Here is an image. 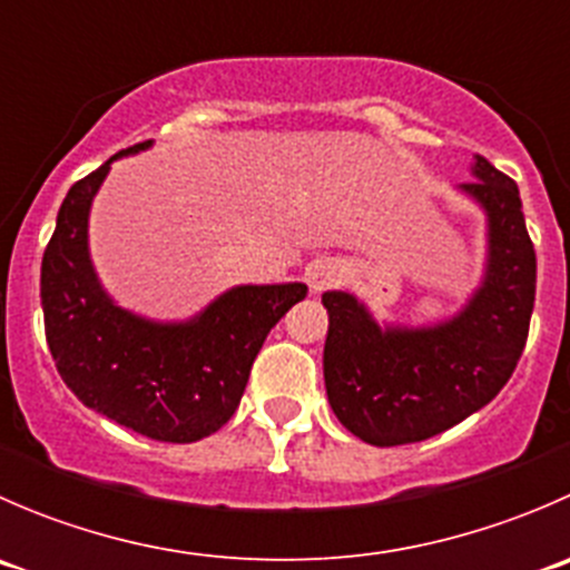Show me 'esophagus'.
<instances>
[{"mask_svg":"<svg viewBox=\"0 0 570 570\" xmlns=\"http://www.w3.org/2000/svg\"><path fill=\"white\" fill-rule=\"evenodd\" d=\"M333 281H338V267H336V264L320 262V264H314L312 269H308V286H312L314 292L327 289V286H331Z\"/></svg>","mask_w":570,"mask_h":570,"instance_id":"esophagus-1","label":"esophagus"}]
</instances>
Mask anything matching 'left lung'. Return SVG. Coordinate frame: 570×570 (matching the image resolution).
I'll use <instances>...</instances> for the list:
<instances>
[{
    "instance_id": "left-lung-1",
    "label": "left lung",
    "mask_w": 570,
    "mask_h": 570,
    "mask_svg": "<svg viewBox=\"0 0 570 570\" xmlns=\"http://www.w3.org/2000/svg\"><path fill=\"white\" fill-rule=\"evenodd\" d=\"M461 189L488 212L491 258L455 320L381 331L347 292H325V389L338 422L372 446L433 439L502 392L524 353L534 306V248L519 187L476 157Z\"/></svg>"
}]
</instances>
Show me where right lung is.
I'll return each mask as SVG.
<instances>
[{
	"mask_svg": "<svg viewBox=\"0 0 570 570\" xmlns=\"http://www.w3.org/2000/svg\"><path fill=\"white\" fill-rule=\"evenodd\" d=\"M68 189L40 264V303L62 383L112 422L170 444L217 433L237 411L250 366L306 284L237 286L198 320L157 325L115 306L88 256V212L109 163Z\"/></svg>",
	"mask_w": 570,
	"mask_h": 570,
	"instance_id": "right-lung-1",
	"label": "right lung"
}]
</instances>
